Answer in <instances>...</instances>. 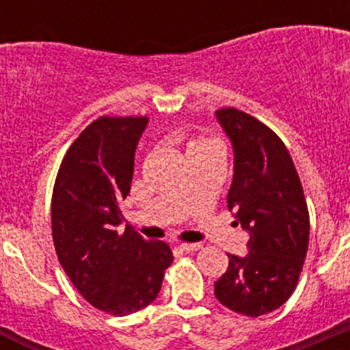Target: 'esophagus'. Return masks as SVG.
Here are the masks:
<instances>
[{
	"instance_id": "esophagus-1",
	"label": "esophagus",
	"mask_w": 350,
	"mask_h": 350,
	"mask_svg": "<svg viewBox=\"0 0 350 350\" xmlns=\"http://www.w3.org/2000/svg\"><path fill=\"white\" fill-rule=\"evenodd\" d=\"M178 249L184 250V252H194V250L202 249V245H200V243H180Z\"/></svg>"
}]
</instances>
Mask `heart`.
<instances>
[{"label": "heart", "instance_id": "b5f03b06", "mask_svg": "<svg viewBox=\"0 0 350 350\" xmlns=\"http://www.w3.org/2000/svg\"><path fill=\"white\" fill-rule=\"evenodd\" d=\"M203 150H215V152H221L217 140H213V138H206V137L193 138V140L187 142V147H185V154L203 152Z\"/></svg>", "mask_w": 350, "mask_h": 350}]
</instances>
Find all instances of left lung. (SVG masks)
Here are the masks:
<instances>
[{"label":"left lung","instance_id":"obj_1","mask_svg":"<svg viewBox=\"0 0 350 350\" xmlns=\"http://www.w3.org/2000/svg\"><path fill=\"white\" fill-rule=\"evenodd\" d=\"M215 116L234 150L228 208L250 234L243 258L228 254L215 298L237 314L259 317L282 307L295 293L308 250L307 200L277 133L233 107Z\"/></svg>","mask_w":350,"mask_h":350}]
</instances>
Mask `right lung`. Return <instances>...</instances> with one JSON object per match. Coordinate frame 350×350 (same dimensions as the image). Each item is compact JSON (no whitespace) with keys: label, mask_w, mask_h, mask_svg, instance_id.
<instances>
[{"label":"right lung","mask_w":350,"mask_h":350,"mask_svg":"<svg viewBox=\"0 0 350 350\" xmlns=\"http://www.w3.org/2000/svg\"><path fill=\"white\" fill-rule=\"evenodd\" d=\"M147 122L131 116L92 120L64 154L52 193V240L61 267L83 299L112 315L150 305L173 262L168 243L119 228Z\"/></svg>","instance_id":"right-lung-1"}]
</instances>
